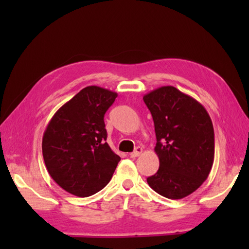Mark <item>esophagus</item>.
I'll list each match as a JSON object with an SVG mask.
<instances>
[{"instance_id": "obj_1", "label": "esophagus", "mask_w": 249, "mask_h": 249, "mask_svg": "<svg viewBox=\"0 0 249 249\" xmlns=\"http://www.w3.org/2000/svg\"><path fill=\"white\" fill-rule=\"evenodd\" d=\"M142 153V147H137V148L135 149V150L133 151V153L129 154V156H130V157H132V158H136V157H138V156H140Z\"/></svg>"}]
</instances>
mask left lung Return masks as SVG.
<instances>
[{"instance_id":"1","label":"left lung","mask_w":249,"mask_h":249,"mask_svg":"<svg viewBox=\"0 0 249 249\" xmlns=\"http://www.w3.org/2000/svg\"><path fill=\"white\" fill-rule=\"evenodd\" d=\"M155 124L159 169L149 187L171 200L185 197L208 179L214 161V129L203 105L167 86L144 95Z\"/></svg>"}]
</instances>
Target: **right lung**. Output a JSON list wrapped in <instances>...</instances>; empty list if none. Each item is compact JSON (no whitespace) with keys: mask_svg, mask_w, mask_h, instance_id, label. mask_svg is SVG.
<instances>
[{"mask_svg":"<svg viewBox=\"0 0 249 249\" xmlns=\"http://www.w3.org/2000/svg\"><path fill=\"white\" fill-rule=\"evenodd\" d=\"M117 93L90 86L54 113L43 136L46 168L71 195L90 196L107 185L121 160L107 142L104 114Z\"/></svg>","mask_w":249,"mask_h":249,"instance_id":"obj_1","label":"right lung"}]
</instances>
